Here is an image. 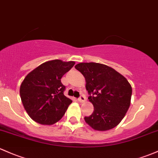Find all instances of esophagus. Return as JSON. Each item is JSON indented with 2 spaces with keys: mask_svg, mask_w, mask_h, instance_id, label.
I'll list each match as a JSON object with an SVG mask.
<instances>
[{
  "mask_svg": "<svg viewBox=\"0 0 158 158\" xmlns=\"http://www.w3.org/2000/svg\"><path fill=\"white\" fill-rule=\"evenodd\" d=\"M85 100H86V97L84 96H83V95L82 96H80V98L78 99V101L80 102H84Z\"/></svg>",
  "mask_w": 158,
  "mask_h": 158,
  "instance_id": "1",
  "label": "esophagus"
}]
</instances>
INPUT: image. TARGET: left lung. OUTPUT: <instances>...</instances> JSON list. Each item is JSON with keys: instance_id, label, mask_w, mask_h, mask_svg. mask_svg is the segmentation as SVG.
<instances>
[{"instance_id": "obj_1", "label": "left lung", "mask_w": 158, "mask_h": 158, "mask_svg": "<svg viewBox=\"0 0 158 158\" xmlns=\"http://www.w3.org/2000/svg\"><path fill=\"white\" fill-rule=\"evenodd\" d=\"M84 75L89 101L94 111L85 117L93 130L106 131L118 126L130 106L132 86L127 78L111 67L96 62H81L74 66Z\"/></svg>"}]
</instances>
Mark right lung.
<instances>
[{"label": "right lung", "instance_id": "obj_1", "mask_svg": "<svg viewBox=\"0 0 158 158\" xmlns=\"http://www.w3.org/2000/svg\"><path fill=\"white\" fill-rule=\"evenodd\" d=\"M74 61H47L28 73L19 93L28 116L42 125H52L65 114L72 101L64 95L61 78L74 65Z\"/></svg>", "mask_w": 158, "mask_h": 158}]
</instances>
